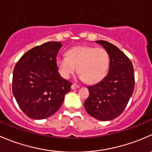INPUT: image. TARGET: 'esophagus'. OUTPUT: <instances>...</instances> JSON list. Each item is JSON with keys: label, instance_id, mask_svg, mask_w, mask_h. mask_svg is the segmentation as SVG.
<instances>
[{"label": "esophagus", "instance_id": "obj_1", "mask_svg": "<svg viewBox=\"0 0 152 152\" xmlns=\"http://www.w3.org/2000/svg\"><path fill=\"white\" fill-rule=\"evenodd\" d=\"M79 87H80L79 85H77V84H75V83H73L71 86L72 89H76V88H78Z\"/></svg>", "mask_w": 152, "mask_h": 152}]
</instances>
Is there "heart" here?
Here are the masks:
<instances>
[{
    "label": "heart",
    "mask_w": 152,
    "mask_h": 152,
    "mask_svg": "<svg viewBox=\"0 0 152 152\" xmlns=\"http://www.w3.org/2000/svg\"><path fill=\"white\" fill-rule=\"evenodd\" d=\"M67 57H58L56 65L59 73L68 79L78 70L79 77L88 83L101 80L107 73L110 56L105 49L91 46H79L69 50Z\"/></svg>",
    "instance_id": "obj_1"
}]
</instances>
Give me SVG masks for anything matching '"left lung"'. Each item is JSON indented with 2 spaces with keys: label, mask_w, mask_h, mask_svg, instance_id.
<instances>
[{
  "label": "left lung",
  "mask_w": 152,
  "mask_h": 152,
  "mask_svg": "<svg viewBox=\"0 0 152 152\" xmlns=\"http://www.w3.org/2000/svg\"><path fill=\"white\" fill-rule=\"evenodd\" d=\"M110 56L107 75L88 86L89 96L84 102L88 113L100 121H110L124 110L134 88V69L129 58L108 42L99 40Z\"/></svg>",
  "instance_id": "left-lung-1"
}]
</instances>
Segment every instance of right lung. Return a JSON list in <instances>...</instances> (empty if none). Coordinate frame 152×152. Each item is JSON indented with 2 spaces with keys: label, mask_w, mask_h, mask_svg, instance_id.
Masks as SVG:
<instances>
[{
  "label": "right lung",
  "mask_w": 152,
  "mask_h": 152,
  "mask_svg": "<svg viewBox=\"0 0 152 152\" xmlns=\"http://www.w3.org/2000/svg\"><path fill=\"white\" fill-rule=\"evenodd\" d=\"M61 42L32 48L15 65L12 92L22 111L33 119H44L58 110L72 83L61 77L56 57Z\"/></svg>",
  "instance_id": "obj_1"
}]
</instances>
